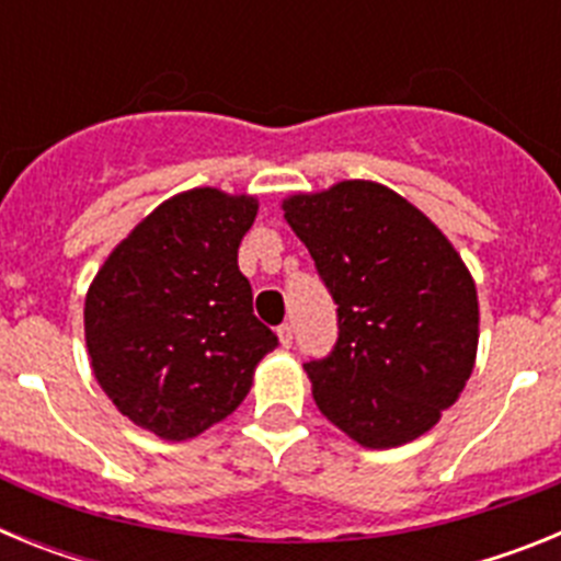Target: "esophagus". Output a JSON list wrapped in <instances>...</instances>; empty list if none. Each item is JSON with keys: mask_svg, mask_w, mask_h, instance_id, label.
<instances>
[{"mask_svg": "<svg viewBox=\"0 0 561 561\" xmlns=\"http://www.w3.org/2000/svg\"><path fill=\"white\" fill-rule=\"evenodd\" d=\"M277 340H280V345H284V348H291L295 331H291L289 323H284V325H280V329H277Z\"/></svg>", "mask_w": 561, "mask_h": 561, "instance_id": "34e87169", "label": "esophagus"}]
</instances>
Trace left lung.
Instances as JSON below:
<instances>
[{
	"mask_svg": "<svg viewBox=\"0 0 561 561\" xmlns=\"http://www.w3.org/2000/svg\"><path fill=\"white\" fill-rule=\"evenodd\" d=\"M280 207L340 320L334 351L304 365L320 413L368 449L433 430L478 356V289L463 257L379 182H336Z\"/></svg>",
	"mask_w": 561,
	"mask_h": 561,
	"instance_id": "8db88e82",
	"label": "left lung"
}]
</instances>
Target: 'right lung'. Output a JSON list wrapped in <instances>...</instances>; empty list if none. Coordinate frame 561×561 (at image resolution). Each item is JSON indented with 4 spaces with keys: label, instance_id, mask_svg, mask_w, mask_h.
<instances>
[{
    "label": "right lung",
    "instance_id": "obj_1",
    "mask_svg": "<svg viewBox=\"0 0 561 561\" xmlns=\"http://www.w3.org/2000/svg\"><path fill=\"white\" fill-rule=\"evenodd\" d=\"M257 216L247 193L193 187L148 213L108 252L83 304L89 362L128 421L187 440L247 399L277 336L252 314L238 244Z\"/></svg>",
    "mask_w": 561,
    "mask_h": 561
}]
</instances>
